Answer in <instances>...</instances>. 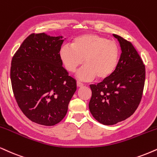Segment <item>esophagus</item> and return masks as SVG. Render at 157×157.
<instances>
[{"mask_svg":"<svg viewBox=\"0 0 157 157\" xmlns=\"http://www.w3.org/2000/svg\"><path fill=\"white\" fill-rule=\"evenodd\" d=\"M77 87H82L84 86V85H83V83H82V82H80V81H77Z\"/></svg>","mask_w":157,"mask_h":157,"instance_id":"obj_1","label":"esophagus"}]
</instances>
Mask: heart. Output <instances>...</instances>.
Listing matches in <instances>:
<instances>
[{"label":"heart","instance_id":"1","mask_svg":"<svg viewBox=\"0 0 157 157\" xmlns=\"http://www.w3.org/2000/svg\"><path fill=\"white\" fill-rule=\"evenodd\" d=\"M120 48L115 41L94 33H86L75 37L71 46L64 45L60 50V58L64 67L74 72L82 63L77 72L82 80L109 78L116 71L120 58Z\"/></svg>","mask_w":157,"mask_h":157}]
</instances>
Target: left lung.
Instances as JSON below:
<instances>
[{
    "label": "left lung",
    "instance_id": "8db88e82",
    "mask_svg": "<svg viewBox=\"0 0 157 157\" xmlns=\"http://www.w3.org/2000/svg\"><path fill=\"white\" fill-rule=\"evenodd\" d=\"M113 36L122 51L118 67L109 78L90 86L89 109L94 118L104 125L116 124L135 112L142 99L145 80V64L132 42Z\"/></svg>",
    "mask_w": 157,
    "mask_h": 157
}]
</instances>
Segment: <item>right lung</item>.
<instances>
[{
    "mask_svg": "<svg viewBox=\"0 0 157 157\" xmlns=\"http://www.w3.org/2000/svg\"><path fill=\"white\" fill-rule=\"evenodd\" d=\"M62 37L31 33L15 52L10 77L19 107L29 120L44 126L59 123L76 91V80L62 67Z\"/></svg>",
    "mask_w": 157,
    "mask_h": 157,
    "instance_id": "obj_1",
    "label": "right lung"
}]
</instances>
